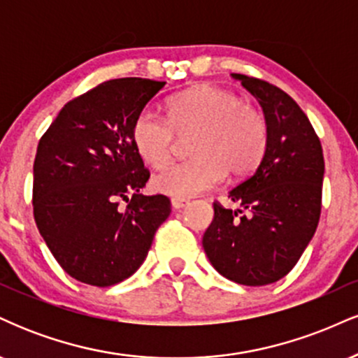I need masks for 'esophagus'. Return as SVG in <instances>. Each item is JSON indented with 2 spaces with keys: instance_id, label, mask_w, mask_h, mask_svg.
I'll use <instances>...</instances> for the list:
<instances>
[{
  "instance_id": "1",
  "label": "esophagus",
  "mask_w": 358,
  "mask_h": 358,
  "mask_svg": "<svg viewBox=\"0 0 358 358\" xmlns=\"http://www.w3.org/2000/svg\"><path fill=\"white\" fill-rule=\"evenodd\" d=\"M188 205V200L185 199H171V207L175 208V210H180V208L187 207Z\"/></svg>"
}]
</instances>
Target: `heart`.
<instances>
[{
  "label": "heart",
  "instance_id": "obj_1",
  "mask_svg": "<svg viewBox=\"0 0 358 358\" xmlns=\"http://www.w3.org/2000/svg\"><path fill=\"white\" fill-rule=\"evenodd\" d=\"M168 122L146 109L133 124V145L150 166L170 159L175 136L193 134L192 159L173 163L151 178L162 195L190 199L217 187L225 173L248 175L268 146V122L261 110L242 104L236 92L203 84L176 94L166 102Z\"/></svg>",
  "mask_w": 358,
  "mask_h": 358
}]
</instances>
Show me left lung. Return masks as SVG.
<instances>
[{
    "label": "left lung",
    "instance_id": "obj_1",
    "mask_svg": "<svg viewBox=\"0 0 358 358\" xmlns=\"http://www.w3.org/2000/svg\"><path fill=\"white\" fill-rule=\"evenodd\" d=\"M256 97L268 122L257 170L229 192L241 208L213 203L203 249L222 276L245 286L285 278L310 244L322 212L323 150L310 119L285 90L232 73Z\"/></svg>",
    "mask_w": 358,
    "mask_h": 358
}]
</instances>
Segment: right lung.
<instances>
[{
  "label": "right lung",
  "instance_id": "add662e5",
  "mask_svg": "<svg viewBox=\"0 0 358 358\" xmlns=\"http://www.w3.org/2000/svg\"><path fill=\"white\" fill-rule=\"evenodd\" d=\"M165 84L139 77L102 82L67 102L40 139L36 227L77 281L106 287L136 273L170 215L165 195L139 193L150 171L133 145L134 121Z\"/></svg>",
  "mask_w": 358,
  "mask_h": 358
}]
</instances>
